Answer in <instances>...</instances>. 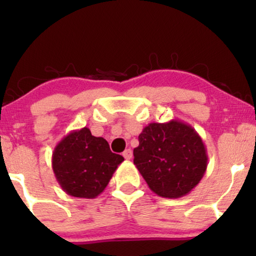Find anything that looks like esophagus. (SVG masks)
Segmentation results:
<instances>
[{
	"label": "esophagus",
	"instance_id": "esophagus-1",
	"mask_svg": "<svg viewBox=\"0 0 256 256\" xmlns=\"http://www.w3.org/2000/svg\"><path fill=\"white\" fill-rule=\"evenodd\" d=\"M122 156H124L126 160H131V158H132V150H131V149H126V150L122 152Z\"/></svg>",
	"mask_w": 256,
	"mask_h": 256
}]
</instances>
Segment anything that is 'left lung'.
Segmentation results:
<instances>
[{
    "instance_id": "1",
    "label": "left lung",
    "mask_w": 256,
    "mask_h": 256,
    "mask_svg": "<svg viewBox=\"0 0 256 256\" xmlns=\"http://www.w3.org/2000/svg\"><path fill=\"white\" fill-rule=\"evenodd\" d=\"M134 164L161 198L188 195L207 170L208 156L202 138L195 128L180 120L150 122L138 136Z\"/></svg>"
}]
</instances>
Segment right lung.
<instances>
[{
	"label": "right lung",
	"instance_id": "add662e5",
	"mask_svg": "<svg viewBox=\"0 0 256 256\" xmlns=\"http://www.w3.org/2000/svg\"><path fill=\"white\" fill-rule=\"evenodd\" d=\"M124 158L110 152L88 128L66 134L52 152V165L61 189L73 198H95L106 189Z\"/></svg>",
	"mask_w": 256,
	"mask_h": 256
}]
</instances>
